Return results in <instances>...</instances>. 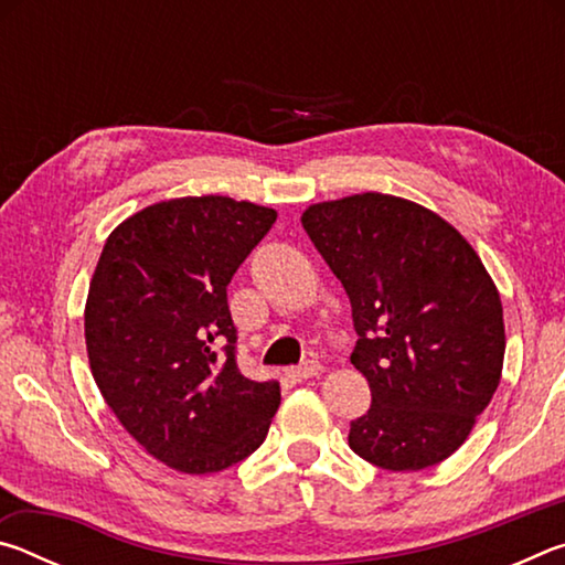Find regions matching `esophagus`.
Listing matches in <instances>:
<instances>
[{"label":"esophagus","mask_w":565,"mask_h":565,"mask_svg":"<svg viewBox=\"0 0 565 565\" xmlns=\"http://www.w3.org/2000/svg\"><path fill=\"white\" fill-rule=\"evenodd\" d=\"M321 371H323V366H321L319 361H306V363H301V366L289 369V379L291 381H306V379L319 376Z\"/></svg>","instance_id":"esophagus-1"}]
</instances>
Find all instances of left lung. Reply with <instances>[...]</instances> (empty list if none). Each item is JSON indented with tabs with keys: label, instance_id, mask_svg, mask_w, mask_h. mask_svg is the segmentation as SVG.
Masks as SVG:
<instances>
[{
	"label": "left lung",
	"instance_id": "obj_1",
	"mask_svg": "<svg viewBox=\"0 0 565 565\" xmlns=\"http://www.w3.org/2000/svg\"><path fill=\"white\" fill-rule=\"evenodd\" d=\"M301 224L351 301V363L371 408L349 446L386 471H420L461 446L501 381L499 289L473 246L420 204L366 191L313 204Z\"/></svg>",
	"mask_w": 565,
	"mask_h": 565
}]
</instances>
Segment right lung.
<instances>
[{
	"label": "right lung",
	"mask_w": 565,
	"mask_h": 565,
	"mask_svg": "<svg viewBox=\"0 0 565 565\" xmlns=\"http://www.w3.org/2000/svg\"><path fill=\"white\" fill-rule=\"evenodd\" d=\"M276 212L228 196L141 209L109 234L94 269L84 339L107 406L161 463L216 473L264 444L279 381L236 366L226 286Z\"/></svg>",
	"instance_id": "right-lung-1"
}]
</instances>
